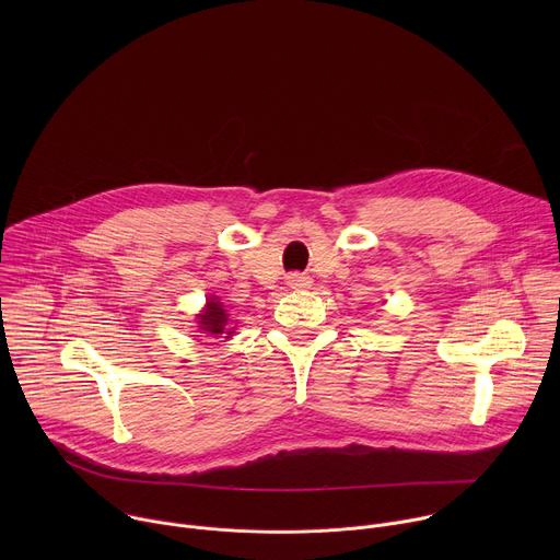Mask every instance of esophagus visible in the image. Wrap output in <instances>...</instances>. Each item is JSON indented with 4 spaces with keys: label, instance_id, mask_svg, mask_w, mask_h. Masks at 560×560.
I'll use <instances>...</instances> for the list:
<instances>
[{
    "label": "esophagus",
    "instance_id": "obj_1",
    "mask_svg": "<svg viewBox=\"0 0 560 560\" xmlns=\"http://www.w3.org/2000/svg\"><path fill=\"white\" fill-rule=\"evenodd\" d=\"M285 283H288V288H292V290H307V288L312 285V279H310L307 275L292 272V275L285 277Z\"/></svg>",
    "mask_w": 560,
    "mask_h": 560
}]
</instances>
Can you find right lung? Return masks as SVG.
<instances>
[{"label": "right lung", "mask_w": 560, "mask_h": 560, "mask_svg": "<svg viewBox=\"0 0 560 560\" xmlns=\"http://www.w3.org/2000/svg\"><path fill=\"white\" fill-rule=\"evenodd\" d=\"M199 318V330H203V335H210L214 339L223 337V339H230L232 337V328H228L230 318H228V312L223 307V303L214 296H210L206 301V307L201 310V314H197Z\"/></svg>", "instance_id": "right-lung-1"}]
</instances>
